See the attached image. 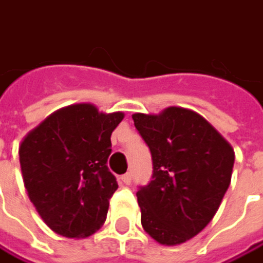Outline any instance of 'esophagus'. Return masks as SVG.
I'll use <instances>...</instances> for the list:
<instances>
[{"label":"esophagus","instance_id":"34e87169","mask_svg":"<svg viewBox=\"0 0 263 263\" xmlns=\"http://www.w3.org/2000/svg\"><path fill=\"white\" fill-rule=\"evenodd\" d=\"M120 180H122V183H125V184H131V181H132L131 173H126V174H123V176L120 177Z\"/></svg>","mask_w":263,"mask_h":263}]
</instances>
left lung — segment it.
<instances>
[{
  "mask_svg": "<svg viewBox=\"0 0 263 263\" xmlns=\"http://www.w3.org/2000/svg\"><path fill=\"white\" fill-rule=\"evenodd\" d=\"M153 161L152 180L137 198L141 224L165 246L199 234L229 187L235 155L231 144L192 110L170 107L161 115L132 116Z\"/></svg>",
  "mask_w": 263,
  "mask_h": 263,
  "instance_id": "left-lung-1",
  "label": "left lung"
}]
</instances>
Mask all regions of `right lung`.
I'll return each instance as SVG.
<instances>
[{
  "instance_id": "1",
  "label": "right lung",
  "mask_w": 263,
  "mask_h": 263,
  "mask_svg": "<svg viewBox=\"0 0 263 263\" xmlns=\"http://www.w3.org/2000/svg\"><path fill=\"white\" fill-rule=\"evenodd\" d=\"M123 113L76 104L49 116L19 147L28 196L41 219L67 238L89 237L105 222L116 177L107 161Z\"/></svg>"
}]
</instances>
